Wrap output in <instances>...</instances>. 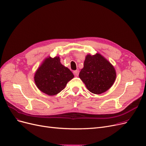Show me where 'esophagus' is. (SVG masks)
<instances>
[{"mask_svg": "<svg viewBox=\"0 0 146 146\" xmlns=\"http://www.w3.org/2000/svg\"><path fill=\"white\" fill-rule=\"evenodd\" d=\"M79 70H74V72H73V74H74V75L75 76H78V75H79Z\"/></svg>", "mask_w": 146, "mask_h": 146, "instance_id": "obj_1", "label": "esophagus"}]
</instances>
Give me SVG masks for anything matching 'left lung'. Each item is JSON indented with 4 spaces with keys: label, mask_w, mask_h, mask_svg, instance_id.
Masks as SVG:
<instances>
[{
    "label": "left lung",
    "mask_w": 146,
    "mask_h": 146,
    "mask_svg": "<svg viewBox=\"0 0 146 146\" xmlns=\"http://www.w3.org/2000/svg\"><path fill=\"white\" fill-rule=\"evenodd\" d=\"M79 76L91 92L102 94L110 89L116 77L115 68L101 54L86 56Z\"/></svg>",
    "instance_id": "obj_1"
}]
</instances>
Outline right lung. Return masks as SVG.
Listing matches in <instances>:
<instances>
[{
	"label": "right lung",
	"instance_id": "right-lung-1",
	"mask_svg": "<svg viewBox=\"0 0 146 146\" xmlns=\"http://www.w3.org/2000/svg\"><path fill=\"white\" fill-rule=\"evenodd\" d=\"M73 78L72 72L61 64L59 56H49L37 70L34 79L40 91L52 96L64 90L67 82Z\"/></svg>",
	"mask_w": 146,
	"mask_h": 146
}]
</instances>
